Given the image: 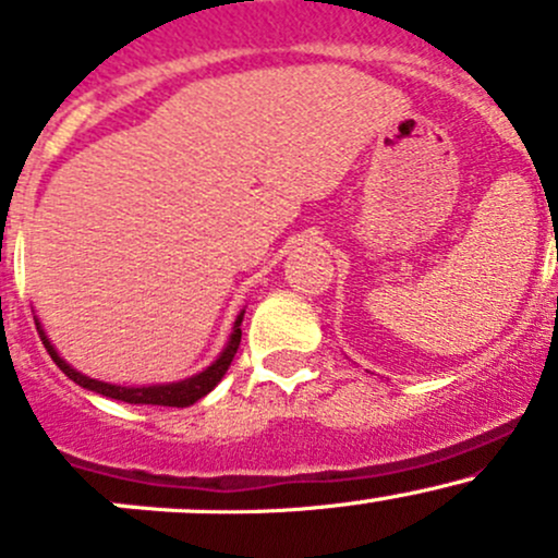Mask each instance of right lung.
Wrapping results in <instances>:
<instances>
[{
  "label": "right lung",
  "mask_w": 558,
  "mask_h": 558,
  "mask_svg": "<svg viewBox=\"0 0 558 558\" xmlns=\"http://www.w3.org/2000/svg\"><path fill=\"white\" fill-rule=\"evenodd\" d=\"M243 315H245V311H240L238 318H234L232 335H229L227 345H223V351L218 353V359L210 364V367H205L202 373L191 375V378H185V380H174V384H154V386H121V384H107V380H97V378H92V375H83L81 369H75L72 364H66L64 356L56 351V345L50 342L48 331L43 329L39 318H35V324H37L39 340H43L45 351H48L50 359L59 364L61 373H64L70 380H75L77 386L88 388V391L102 393V397L118 399V402H129V404H165V408H189V404H194L196 399H202L205 393H210L213 388L221 384L223 375H227L229 364H232L234 353H238V348H240V337H243V329H240V324H243Z\"/></svg>",
  "instance_id": "add662e5"
}]
</instances>
